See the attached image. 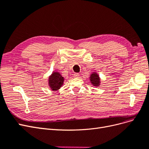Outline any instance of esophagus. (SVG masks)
<instances>
[{"label":"esophagus","instance_id":"obj_1","mask_svg":"<svg viewBox=\"0 0 149 149\" xmlns=\"http://www.w3.org/2000/svg\"><path fill=\"white\" fill-rule=\"evenodd\" d=\"M74 77H75V78H79V73H74Z\"/></svg>","mask_w":149,"mask_h":149}]
</instances>
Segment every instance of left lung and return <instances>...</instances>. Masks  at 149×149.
<instances>
[{
  "label": "left lung",
  "mask_w": 149,
  "mask_h": 149,
  "mask_svg": "<svg viewBox=\"0 0 149 149\" xmlns=\"http://www.w3.org/2000/svg\"><path fill=\"white\" fill-rule=\"evenodd\" d=\"M90 83L94 87H99L101 84V79L99 75L96 71H94L90 74L89 76Z\"/></svg>",
  "instance_id": "obj_1"
}]
</instances>
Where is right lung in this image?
Wrapping results in <instances>:
<instances>
[{"instance_id":"add662e5","label":"right lung","mask_w":149,"mask_h":149,"mask_svg":"<svg viewBox=\"0 0 149 149\" xmlns=\"http://www.w3.org/2000/svg\"><path fill=\"white\" fill-rule=\"evenodd\" d=\"M48 87L51 90L56 91L63 85L65 79L58 71H53L50 76H48Z\"/></svg>"}]
</instances>
